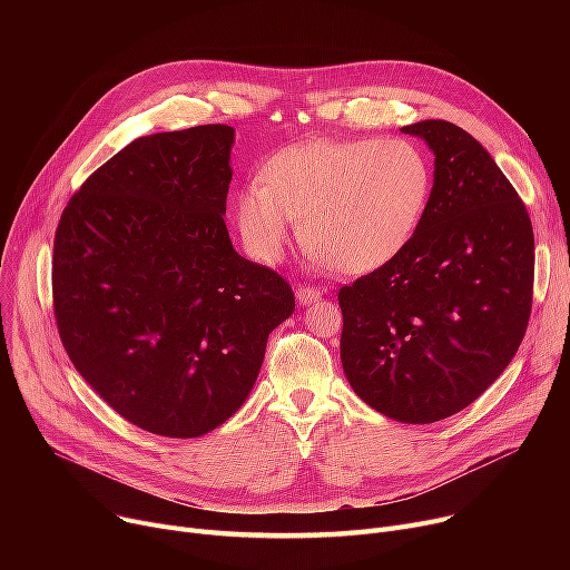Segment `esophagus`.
Returning a JSON list of instances; mask_svg holds the SVG:
<instances>
[{"label": "esophagus", "instance_id": "obj_1", "mask_svg": "<svg viewBox=\"0 0 570 570\" xmlns=\"http://www.w3.org/2000/svg\"><path fill=\"white\" fill-rule=\"evenodd\" d=\"M321 295H323V291L316 288V286H305V284L295 286V297H297V303H301V305H309V303L318 301Z\"/></svg>", "mask_w": 570, "mask_h": 570}]
</instances>
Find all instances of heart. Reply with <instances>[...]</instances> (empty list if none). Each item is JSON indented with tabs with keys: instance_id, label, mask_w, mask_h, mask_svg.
Masks as SVG:
<instances>
[{
	"instance_id": "b5f03b06",
	"label": "heart",
	"mask_w": 570,
	"mask_h": 570,
	"mask_svg": "<svg viewBox=\"0 0 570 570\" xmlns=\"http://www.w3.org/2000/svg\"><path fill=\"white\" fill-rule=\"evenodd\" d=\"M432 196L428 155L406 138L309 142L269 159L263 183L235 196L245 249L275 263L301 222L303 249L342 275L393 263L421 228Z\"/></svg>"
}]
</instances>
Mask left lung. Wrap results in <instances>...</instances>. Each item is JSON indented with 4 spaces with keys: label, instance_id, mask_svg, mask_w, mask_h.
Here are the masks:
<instances>
[{
    "label": "left lung",
    "instance_id": "8db88e82",
    "mask_svg": "<svg viewBox=\"0 0 570 570\" xmlns=\"http://www.w3.org/2000/svg\"><path fill=\"white\" fill-rule=\"evenodd\" d=\"M434 155L411 245L340 291L342 367L353 393L409 425L481 397L518 353L533 293L524 203L471 134L445 119L402 127Z\"/></svg>",
    "mask_w": 570,
    "mask_h": 570
}]
</instances>
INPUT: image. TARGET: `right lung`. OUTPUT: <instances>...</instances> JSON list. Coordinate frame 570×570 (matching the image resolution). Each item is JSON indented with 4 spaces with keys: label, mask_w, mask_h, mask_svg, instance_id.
Wrapping results in <instances>:
<instances>
[{
    "label": "right lung",
    "mask_w": 570,
    "mask_h": 570,
    "mask_svg": "<svg viewBox=\"0 0 570 570\" xmlns=\"http://www.w3.org/2000/svg\"><path fill=\"white\" fill-rule=\"evenodd\" d=\"M233 142L226 125L136 138L87 177L55 233V318L73 367L159 436L224 425L295 309L275 269L233 249Z\"/></svg>",
    "instance_id": "add662e5"
}]
</instances>
